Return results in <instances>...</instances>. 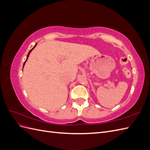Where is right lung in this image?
<instances>
[{
	"mask_svg": "<svg viewBox=\"0 0 150 150\" xmlns=\"http://www.w3.org/2000/svg\"><path fill=\"white\" fill-rule=\"evenodd\" d=\"M36 45H37V44H35V46H34V47L33 48V49H31L30 50V51L29 52V53H28V56H27V58H26V60H25V61L24 62V65H23V67H24V65H25V62L27 61V60H28V57H29V54H30V52L32 51H33V49L36 46Z\"/></svg>",
	"mask_w": 150,
	"mask_h": 150,
	"instance_id": "right-lung-1",
	"label": "right lung"
}]
</instances>
